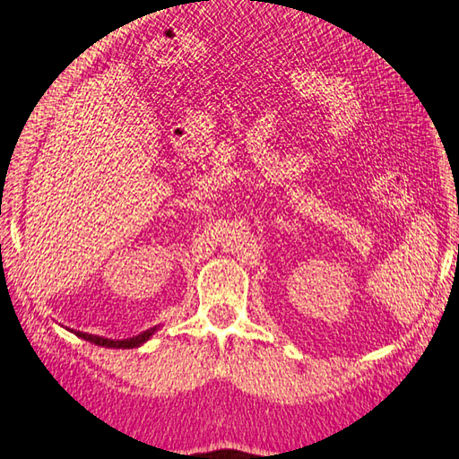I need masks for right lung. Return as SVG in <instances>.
Returning a JSON list of instances; mask_svg holds the SVG:
<instances>
[{
	"label": "right lung",
	"mask_w": 459,
	"mask_h": 459,
	"mask_svg": "<svg viewBox=\"0 0 459 459\" xmlns=\"http://www.w3.org/2000/svg\"><path fill=\"white\" fill-rule=\"evenodd\" d=\"M159 330V326H155V328H149V330H145V332H141V334H137V336H133V338H125V340H111V338H105V336H97V334H87V332H79V330H71L74 332L75 336H79V338H83V340H87V342H91V344H97V346H103V348H139V346H143L147 342V340L155 334V332Z\"/></svg>",
	"instance_id": "add662e5"
}]
</instances>
